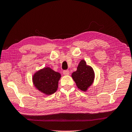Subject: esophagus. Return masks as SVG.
Wrapping results in <instances>:
<instances>
[{
	"label": "esophagus",
	"instance_id": "obj_1",
	"mask_svg": "<svg viewBox=\"0 0 132 132\" xmlns=\"http://www.w3.org/2000/svg\"><path fill=\"white\" fill-rule=\"evenodd\" d=\"M69 73V71L68 70H64L63 71V74L65 75H68Z\"/></svg>",
	"mask_w": 132,
	"mask_h": 132
}]
</instances>
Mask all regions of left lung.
<instances>
[{
	"label": "left lung",
	"mask_w": 132,
	"mask_h": 132,
	"mask_svg": "<svg viewBox=\"0 0 132 132\" xmlns=\"http://www.w3.org/2000/svg\"><path fill=\"white\" fill-rule=\"evenodd\" d=\"M78 87L82 91H86L91 85L94 79V72L91 67L86 65L84 60H81L77 68L76 71L72 74Z\"/></svg>",
	"instance_id": "1"
}]
</instances>
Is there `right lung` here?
Returning a JSON list of instances; mask_svg holds the SVG:
<instances>
[{
    "instance_id": "1",
    "label": "right lung",
    "mask_w": 132,
    "mask_h": 132,
    "mask_svg": "<svg viewBox=\"0 0 132 132\" xmlns=\"http://www.w3.org/2000/svg\"><path fill=\"white\" fill-rule=\"evenodd\" d=\"M60 73L48 67L39 71L33 76V80L36 87L46 95H51L56 91Z\"/></svg>"
}]
</instances>
